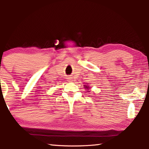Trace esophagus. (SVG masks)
<instances>
[{"label": "esophagus", "mask_w": 149, "mask_h": 149, "mask_svg": "<svg viewBox=\"0 0 149 149\" xmlns=\"http://www.w3.org/2000/svg\"><path fill=\"white\" fill-rule=\"evenodd\" d=\"M67 79H68V81L69 82L73 81V78L71 76H68L67 77Z\"/></svg>", "instance_id": "obj_1"}]
</instances>
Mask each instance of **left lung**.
<instances>
[{
	"instance_id": "left-lung-1",
	"label": "left lung",
	"mask_w": 149,
	"mask_h": 149,
	"mask_svg": "<svg viewBox=\"0 0 149 149\" xmlns=\"http://www.w3.org/2000/svg\"><path fill=\"white\" fill-rule=\"evenodd\" d=\"M84 86H86V85H84ZM87 89H88V88H87Z\"/></svg>"
}]
</instances>
